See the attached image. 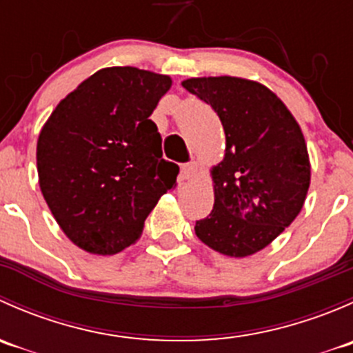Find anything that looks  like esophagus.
Wrapping results in <instances>:
<instances>
[{"instance_id": "1", "label": "esophagus", "mask_w": 353, "mask_h": 353, "mask_svg": "<svg viewBox=\"0 0 353 353\" xmlns=\"http://www.w3.org/2000/svg\"><path fill=\"white\" fill-rule=\"evenodd\" d=\"M199 172H201V165H199L198 162H194V160L193 162L184 163V165L181 167V176H183L184 179H194Z\"/></svg>"}]
</instances>
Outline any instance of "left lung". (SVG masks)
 Listing matches in <instances>:
<instances>
[{
	"label": "left lung",
	"mask_w": 353,
	"mask_h": 353,
	"mask_svg": "<svg viewBox=\"0 0 353 353\" xmlns=\"http://www.w3.org/2000/svg\"><path fill=\"white\" fill-rule=\"evenodd\" d=\"M183 87L215 109L225 131V155L210 170L213 210L194 232L220 254H254L304 206L311 162L301 126L279 95L254 80L201 77Z\"/></svg>",
	"instance_id": "8db88e82"
}]
</instances>
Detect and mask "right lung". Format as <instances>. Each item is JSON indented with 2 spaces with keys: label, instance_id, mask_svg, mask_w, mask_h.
<instances>
[{
  "label": "right lung",
  "instance_id": "right-lung-1",
  "mask_svg": "<svg viewBox=\"0 0 353 353\" xmlns=\"http://www.w3.org/2000/svg\"><path fill=\"white\" fill-rule=\"evenodd\" d=\"M172 80L133 66L102 68L66 95L37 140V174L52 216L74 245L110 256L134 244L179 167L162 159L148 117Z\"/></svg>",
  "mask_w": 353,
  "mask_h": 353
}]
</instances>
